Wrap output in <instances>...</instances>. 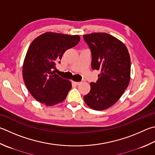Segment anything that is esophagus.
Instances as JSON below:
<instances>
[{
    "mask_svg": "<svg viewBox=\"0 0 155 155\" xmlns=\"http://www.w3.org/2000/svg\"><path fill=\"white\" fill-rule=\"evenodd\" d=\"M72 83L75 84L76 85H79V84H80L81 83H80V82H77V81H72Z\"/></svg>",
    "mask_w": 155,
    "mask_h": 155,
    "instance_id": "obj_1",
    "label": "esophagus"
}]
</instances>
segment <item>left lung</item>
<instances>
[{"label":"left lung","instance_id":"1","mask_svg":"<svg viewBox=\"0 0 155 155\" xmlns=\"http://www.w3.org/2000/svg\"><path fill=\"white\" fill-rule=\"evenodd\" d=\"M91 51L92 69L100 70L96 83L83 97L89 108L104 110L113 106L127 88L131 78V59L125 45L107 33L83 35Z\"/></svg>","mask_w":155,"mask_h":155}]
</instances>
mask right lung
<instances>
[{"label": "right lung", "instance_id": "obj_1", "mask_svg": "<svg viewBox=\"0 0 155 155\" xmlns=\"http://www.w3.org/2000/svg\"><path fill=\"white\" fill-rule=\"evenodd\" d=\"M80 39L78 35L47 32L31 43L22 74L27 89L38 102L51 106L66 99L72 83L55 74L53 69L66 51L77 45Z\"/></svg>", "mask_w": 155, "mask_h": 155}]
</instances>
